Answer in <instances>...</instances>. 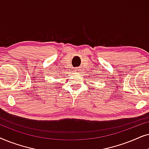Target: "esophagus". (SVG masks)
I'll use <instances>...</instances> for the list:
<instances>
[{
	"instance_id": "1",
	"label": "esophagus",
	"mask_w": 149,
	"mask_h": 149,
	"mask_svg": "<svg viewBox=\"0 0 149 149\" xmlns=\"http://www.w3.org/2000/svg\"><path fill=\"white\" fill-rule=\"evenodd\" d=\"M74 70H78V69H77V68H75Z\"/></svg>"
}]
</instances>
